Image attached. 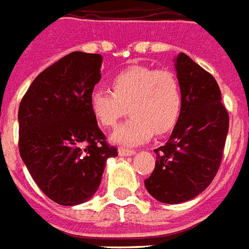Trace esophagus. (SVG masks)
Masks as SVG:
<instances>
[{"label":"esophagus","mask_w":249,"mask_h":249,"mask_svg":"<svg viewBox=\"0 0 249 249\" xmlns=\"http://www.w3.org/2000/svg\"><path fill=\"white\" fill-rule=\"evenodd\" d=\"M136 153V150L134 149H128V148H120L119 149V154L120 156H123V157H125V156H132V154H134Z\"/></svg>","instance_id":"34e87169"}]
</instances>
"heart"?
<instances>
[{
    "instance_id": "heart-1",
    "label": "heart",
    "mask_w": 249,
    "mask_h": 249,
    "mask_svg": "<svg viewBox=\"0 0 249 249\" xmlns=\"http://www.w3.org/2000/svg\"><path fill=\"white\" fill-rule=\"evenodd\" d=\"M110 87L112 91L93 89L89 107L97 121L106 128H115L128 112L132 115L113 134L117 142L142 143L154 133L163 136L171 132L179 120L181 86L174 72L169 70L128 67L112 78Z\"/></svg>"
}]
</instances>
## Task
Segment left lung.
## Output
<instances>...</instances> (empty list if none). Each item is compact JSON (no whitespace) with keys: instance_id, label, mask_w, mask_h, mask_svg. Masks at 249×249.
<instances>
[{"instance_id":"1","label":"left lung","mask_w":249,"mask_h":249,"mask_svg":"<svg viewBox=\"0 0 249 249\" xmlns=\"http://www.w3.org/2000/svg\"><path fill=\"white\" fill-rule=\"evenodd\" d=\"M182 110L170 139L157 154L145 187L162 203L190 200L206 190L222 163L230 117L216 80L181 53L176 60Z\"/></svg>"}]
</instances>
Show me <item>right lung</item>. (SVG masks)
<instances>
[{
	"label": "right lung",
	"instance_id": "add662e5",
	"mask_svg": "<svg viewBox=\"0 0 249 249\" xmlns=\"http://www.w3.org/2000/svg\"><path fill=\"white\" fill-rule=\"evenodd\" d=\"M100 54L73 51L34 79L18 109L19 154L43 194L62 206H75L96 193L109 157L89 107L100 80Z\"/></svg>",
	"mask_w": 249,
	"mask_h": 249
}]
</instances>
